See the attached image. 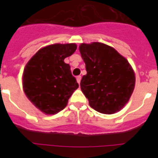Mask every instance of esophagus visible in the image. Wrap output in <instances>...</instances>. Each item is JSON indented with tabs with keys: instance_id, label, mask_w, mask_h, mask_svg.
<instances>
[{
	"instance_id": "1",
	"label": "esophagus",
	"mask_w": 158,
	"mask_h": 158,
	"mask_svg": "<svg viewBox=\"0 0 158 158\" xmlns=\"http://www.w3.org/2000/svg\"><path fill=\"white\" fill-rule=\"evenodd\" d=\"M81 76H77V83L80 85L81 83Z\"/></svg>"
}]
</instances>
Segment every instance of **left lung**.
Returning <instances> with one entry per match:
<instances>
[{"instance_id": "8db88e82", "label": "left lung", "mask_w": 158, "mask_h": 158, "mask_svg": "<svg viewBox=\"0 0 158 158\" xmlns=\"http://www.w3.org/2000/svg\"><path fill=\"white\" fill-rule=\"evenodd\" d=\"M87 74L81 89L92 108L103 114H114L127 104L133 93L135 76L126 58L113 47L94 42L79 47Z\"/></svg>"}]
</instances>
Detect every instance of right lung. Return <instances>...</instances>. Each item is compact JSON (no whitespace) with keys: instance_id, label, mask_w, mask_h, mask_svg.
I'll use <instances>...</instances> for the list:
<instances>
[{"instance_id":"right-lung-1","label":"right lung","mask_w":158,"mask_h":158,"mask_svg":"<svg viewBox=\"0 0 158 158\" xmlns=\"http://www.w3.org/2000/svg\"><path fill=\"white\" fill-rule=\"evenodd\" d=\"M76 50L75 43L47 46L37 51L25 66L23 91L42 112L54 115L63 110L79 86L69 65L64 62Z\"/></svg>"}]
</instances>
